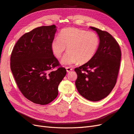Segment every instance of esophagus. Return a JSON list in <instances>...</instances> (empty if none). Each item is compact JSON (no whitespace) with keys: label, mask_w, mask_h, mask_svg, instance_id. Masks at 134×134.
Returning <instances> with one entry per match:
<instances>
[{"label":"esophagus","mask_w":134,"mask_h":134,"mask_svg":"<svg viewBox=\"0 0 134 134\" xmlns=\"http://www.w3.org/2000/svg\"><path fill=\"white\" fill-rule=\"evenodd\" d=\"M66 71L67 72H70L72 70V68L71 67H66Z\"/></svg>","instance_id":"obj_1"}]
</instances>
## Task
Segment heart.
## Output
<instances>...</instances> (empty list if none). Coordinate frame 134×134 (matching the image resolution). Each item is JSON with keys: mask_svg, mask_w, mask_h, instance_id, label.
I'll use <instances>...</instances> for the list:
<instances>
[{"mask_svg": "<svg viewBox=\"0 0 134 134\" xmlns=\"http://www.w3.org/2000/svg\"><path fill=\"white\" fill-rule=\"evenodd\" d=\"M99 37L96 33L75 27H68L61 30L59 37H55L51 42V50L57 59L66 53L61 63L72 64L79 62L83 64L89 62L96 54L99 45Z\"/></svg>", "mask_w": 134, "mask_h": 134, "instance_id": "obj_1", "label": "heart"}]
</instances>
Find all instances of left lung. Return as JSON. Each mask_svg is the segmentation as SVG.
I'll list each match as a JSON object with an SVG mask.
<instances>
[{
    "instance_id": "8db88e82",
    "label": "left lung",
    "mask_w": 134,
    "mask_h": 134,
    "mask_svg": "<svg viewBox=\"0 0 134 134\" xmlns=\"http://www.w3.org/2000/svg\"><path fill=\"white\" fill-rule=\"evenodd\" d=\"M99 37L96 54L89 62L76 68L75 85L79 93L87 100L97 102L107 97L115 86L120 66L119 44L108 32L90 27Z\"/></svg>"
}]
</instances>
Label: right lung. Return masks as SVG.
I'll use <instances>...</instances> for the list:
<instances>
[{
  "mask_svg": "<svg viewBox=\"0 0 134 134\" xmlns=\"http://www.w3.org/2000/svg\"><path fill=\"white\" fill-rule=\"evenodd\" d=\"M55 25L41 26L25 34L10 56V69L19 89L32 102L45 105L58 94L59 83L66 75L51 50ZM55 66L58 69L53 71Z\"/></svg>",
  "mask_w": 134,
  "mask_h": 134,
  "instance_id": "add662e5",
  "label": "right lung"
}]
</instances>
